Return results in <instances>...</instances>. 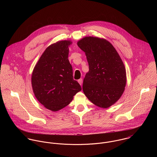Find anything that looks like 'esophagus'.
<instances>
[{"instance_id":"1","label":"esophagus","mask_w":157,"mask_h":157,"mask_svg":"<svg viewBox=\"0 0 157 157\" xmlns=\"http://www.w3.org/2000/svg\"><path fill=\"white\" fill-rule=\"evenodd\" d=\"M78 82L79 83V84H80V85H82V82H83V79H82V78H80V79H79V80H78Z\"/></svg>"}]
</instances>
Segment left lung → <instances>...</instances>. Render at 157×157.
<instances>
[{
  "instance_id": "obj_1",
  "label": "left lung",
  "mask_w": 157,
  "mask_h": 157,
  "mask_svg": "<svg viewBox=\"0 0 157 157\" xmlns=\"http://www.w3.org/2000/svg\"><path fill=\"white\" fill-rule=\"evenodd\" d=\"M85 52L89 72L83 80V90L90 101L107 108L121 96L126 83L124 65L118 52L106 40L86 37L78 42Z\"/></svg>"
}]
</instances>
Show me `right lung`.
Segmentation results:
<instances>
[{
	"label": "right lung",
	"mask_w": 157,
	"mask_h": 157,
	"mask_svg": "<svg viewBox=\"0 0 157 157\" xmlns=\"http://www.w3.org/2000/svg\"><path fill=\"white\" fill-rule=\"evenodd\" d=\"M71 42L60 41L49 46L33 72L31 83L38 101L45 108L57 111L68 105L82 90L73 78L72 67L68 60Z\"/></svg>",
	"instance_id": "add662e5"
}]
</instances>
